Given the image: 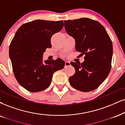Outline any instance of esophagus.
<instances>
[{"mask_svg": "<svg viewBox=\"0 0 125 125\" xmlns=\"http://www.w3.org/2000/svg\"><path fill=\"white\" fill-rule=\"evenodd\" d=\"M70 62H69V61H65V68L67 67H68V66H70Z\"/></svg>", "mask_w": 125, "mask_h": 125, "instance_id": "34e87169", "label": "esophagus"}]
</instances>
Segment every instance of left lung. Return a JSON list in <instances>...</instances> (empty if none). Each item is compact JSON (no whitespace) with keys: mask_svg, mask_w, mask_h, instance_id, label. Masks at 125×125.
I'll use <instances>...</instances> for the list:
<instances>
[{"mask_svg":"<svg viewBox=\"0 0 125 125\" xmlns=\"http://www.w3.org/2000/svg\"><path fill=\"white\" fill-rule=\"evenodd\" d=\"M64 27L74 38L76 50L85 54L83 62H71L75 69V74L69 78L71 85L82 92L94 90L105 81L111 68V40L100 22L89 18L64 21Z\"/></svg>","mask_w":125,"mask_h":125,"instance_id":"1","label":"left lung"}]
</instances>
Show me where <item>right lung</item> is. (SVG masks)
Segmentation results:
<instances>
[{
    "label": "right lung",
    "mask_w": 125,
    "mask_h": 125,
    "mask_svg": "<svg viewBox=\"0 0 125 125\" xmlns=\"http://www.w3.org/2000/svg\"><path fill=\"white\" fill-rule=\"evenodd\" d=\"M63 27L62 21L36 20L24 24L17 31L9 47V57L15 79L29 92L47 88L53 73L64 67L65 62L60 58L43 60L46 49L52 47V36Z\"/></svg>",
    "instance_id": "add662e5"
}]
</instances>
